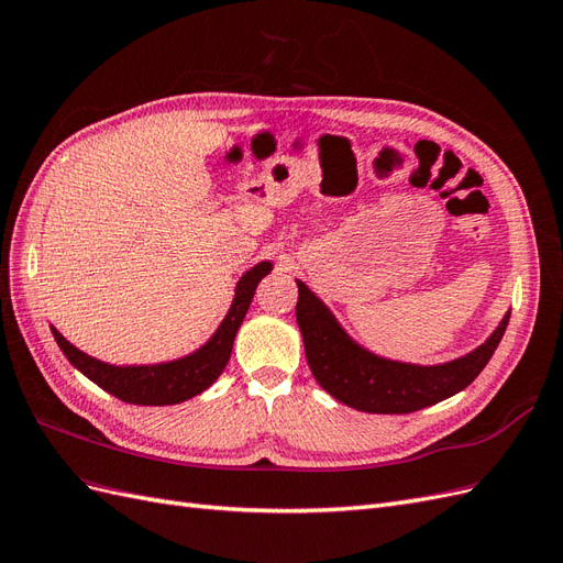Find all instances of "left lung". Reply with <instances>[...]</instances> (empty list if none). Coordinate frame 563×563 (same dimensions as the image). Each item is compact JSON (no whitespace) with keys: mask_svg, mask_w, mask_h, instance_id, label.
I'll return each mask as SVG.
<instances>
[{"mask_svg":"<svg viewBox=\"0 0 563 563\" xmlns=\"http://www.w3.org/2000/svg\"><path fill=\"white\" fill-rule=\"evenodd\" d=\"M296 284V319L312 376L331 397L364 413H413L463 391L484 371L509 323L507 310L479 347L451 362H399L356 343L308 284Z\"/></svg>","mask_w":563,"mask_h":563,"instance_id":"8db88e82","label":"left lung"}]
</instances>
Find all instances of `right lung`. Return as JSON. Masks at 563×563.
Wrapping results in <instances>:
<instances>
[{
  "mask_svg": "<svg viewBox=\"0 0 563 563\" xmlns=\"http://www.w3.org/2000/svg\"><path fill=\"white\" fill-rule=\"evenodd\" d=\"M272 261H261L246 269L234 286V298L225 319L218 323L207 343L183 354L178 360H168L159 364H126L117 366L100 362L96 356L81 352L67 340L56 327H51L58 347L79 373H84L91 383L110 391L112 397L135 406H172L201 395L211 387L223 368L230 362L236 331L249 312L255 286L272 272Z\"/></svg>",
  "mask_w": 563,
  "mask_h": 563,
  "instance_id": "1",
  "label": "right lung"
}]
</instances>
